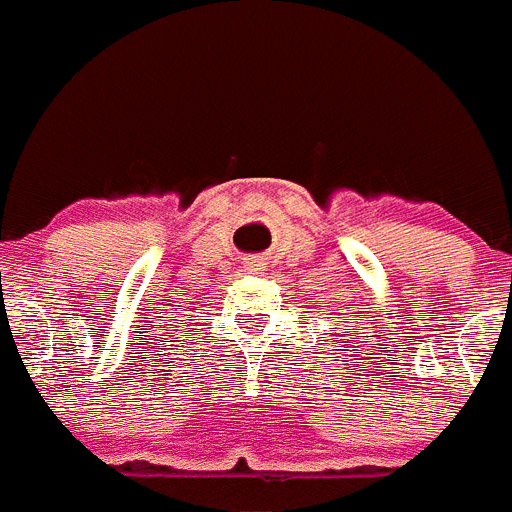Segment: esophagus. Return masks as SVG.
<instances>
[{
  "instance_id": "1",
  "label": "esophagus",
  "mask_w": 512,
  "mask_h": 512,
  "mask_svg": "<svg viewBox=\"0 0 512 512\" xmlns=\"http://www.w3.org/2000/svg\"><path fill=\"white\" fill-rule=\"evenodd\" d=\"M246 269L248 271H261V269H264V264H261V261H256V259H248Z\"/></svg>"
}]
</instances>
